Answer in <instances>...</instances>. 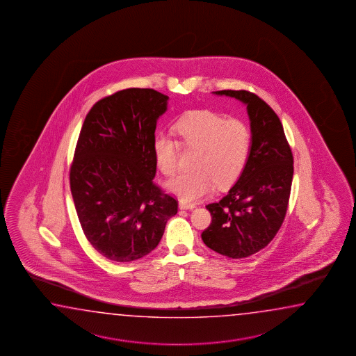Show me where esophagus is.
I'll return each mask as SVG.
<instances>
[{
    "label": "esophagus",
    "instance_id": "34e87169",
    "mask_svg": "<svg viewBox=\"0 0 356 356\" xmlns=\"http://www.w3.org/2000/svg\"><path fill=\"white\" fill-rule=\"evenodd\" d=\"M195 203L184 202V201H181V202H179V209H195Z\"/></svg>",
    "mask_w": 356,
    "mask_h": 356
}]
</instances>
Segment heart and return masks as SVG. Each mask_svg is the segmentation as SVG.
Masks as SVG:
<instances>
[{"instance_id":"b5f03b06","label":"heart","mask_w":356,"mask_h":356,"mask_svg":"<svg viewBox=\"0 0 356 356\" xmlns=\"http://www.w3.org/2000/svg\"><path fill=\"white\" fill-rule=\"evenodd\" d=\"M178 140L158 134L153 140L155 163L167 177L175 175L181 147L197 150L192 161L195 170L168 181V188L184 201H193L215 187H227L244 172L252 147V133L240 119L226 120L209 110L184 115L175 125Z\"/></svg>"}]
</instances>
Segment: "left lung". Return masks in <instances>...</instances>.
<instances>
[{
	"instance_id": "obj_1",
	"label": "left lung",
	"mask_w": 356,
	"mask_h": 356,
	"mask_svg": "<svg viewBox=\"0 0 356 356\" xmlns=\"http://www.w3.org/2000/svg\"><path fill=\"white\" fill-rule=\"evenodd\" d=\"M215 93L246 105L252 147L236 184L221 201L206 206L212 220L201 236L221 255L248 258L264 249L284 221L292 188L293 154L278 115L255 93Z\"/></svg>"
}]
</instances>
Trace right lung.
<instances>
[{
  "label": "right lung",
  "instance_id": "add662e5",
  "mask_svg": "<svg viewBox=\"0 0 356 356\" xmlns=\"http://www.w3.org/2000/svg\"><path fill=\"white\" fill-rule=\"evenodd\" d=\"M168 96L127 88L99 99L84 119L70 170L84 235L112 261L154 250L178 211L175 195L154 183L153 140Z\"/></svg>",
  "mask_w": 356,
  "mask_h": 356
}]
</instances>
